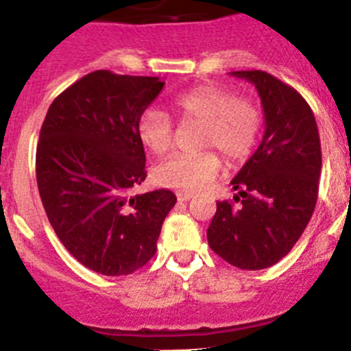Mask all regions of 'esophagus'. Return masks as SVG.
Listing matches in <instances>:
<instances>
[{
  "mask_svg": "<svg viewBox=\"0 0 351 351\" xmlns=\"http://www.w3.org/2000/svg\"><path fill=\"white\" fill-rule=\"evenodd\" d=\"M178 200L179 202H188L190 198H193V193H190V191H178Z\"/></svg>",
  "mask_w": 351,
  "mask_h": 351,
  "instance_id": "34e87169",
  "label": "esophagus"
}]
</instances>
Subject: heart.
Returning a JSON list of instances; mask_svg holds the SVG:
<instances>
[{
	"label": "heart",
	"mask_w": 351,
	"mask_h": 351,
	"mask_svg": "<svg viewBox=\"0 0 351 351\" xmlns=\"http://www.w3.org/2000/svg\"><path fill=\"white\" fill-rule=\"evenodd\" d=\"M173 112L182 121H197L198 147H214L232 165L243 163L258 144L263 116L256 104L237 98L232 89L219 84H202L181 93L172 100ZM137 133L153 154H165L173 147V125L158 108L141 114ZM214 149L191 154H173L153 170L154 181L165 188L182 191L202 190L219 172L221 160Z\"/></svg>",
	"instance_id": "obj_1"
}]
</instances>
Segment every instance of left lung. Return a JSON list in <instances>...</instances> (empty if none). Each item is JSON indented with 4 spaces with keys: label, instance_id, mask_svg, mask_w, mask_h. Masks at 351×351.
<instances>
[{
    "label": "left lung",
    "instance_id": "left-lung-1",
    "mask_svg": "<svg viewBox=\"0 0 351 351\" xmlns=\"http://www.w3.org/2000/svg\"><path fill=\"white\" fill-rule=\"evenodd\" d=\"M250 80L262 100L265 132L255 154L232 179L234 204H216L207 228L210 250L244 271H260L290 253L318 198L320 135L302 96L262 70L232 71Z\"/></svg>",
    "mask_w": 351,
    "mask_h": 351
}]
</instances>
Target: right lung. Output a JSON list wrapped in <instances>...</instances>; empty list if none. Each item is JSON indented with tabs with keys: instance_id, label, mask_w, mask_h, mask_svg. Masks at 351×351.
I'll list each match as a JSON object with an SVG mask.
<instances>
[{
	"instance_id": "right-lung-1",
	"label": "right lung",
	"mask_w": 351,
	"mask_h": 351,
	"mask_svg": "<svg viewBox=\"0 0 351 351\" xmlns=\"http://www.w3.org/2000/svg\"><path fill=\"white\" fill-rule=\"evenodd\" d=\"M165 82L96 70L49 107L36 145V182L47 218L70 255L104 276H126L156 253L178 198L133 195L145 179L137 123Z\"/></svg>"
}]
</instances>
